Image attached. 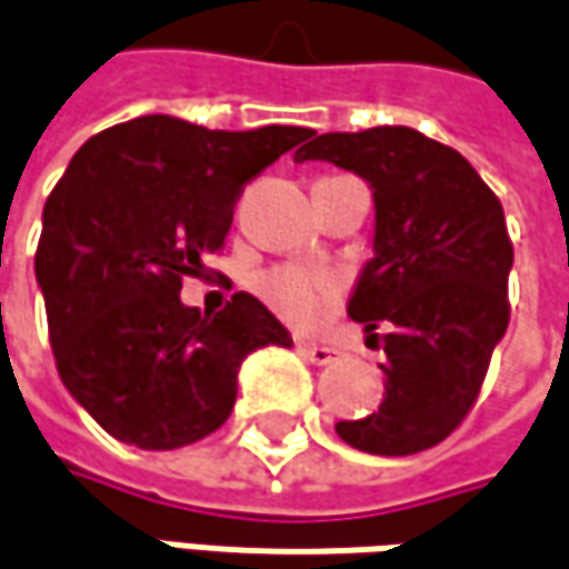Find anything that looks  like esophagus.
<instances>
[{"label":"esophagus","mask_w":569,"mask_h":569,"mask_svg":"<svg viewBox=\"0 0 569 569\" xmlns=\"http://www.w3.org/2000/svg\"><path fill=\"white\" fill-rule=\"evenodd\" d=\"M298 352L307 358V361H313V365H329L332 358L339 356V349L320 346V342H298Z\"/></svg>","instance_id":"esophagus-1"}]
</instances>
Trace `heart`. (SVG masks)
Returning <instances> with one entry per match:
<instances>
[{
    "mask_svg": "<svg viewBox=\"0 0 569 569\" xmlns=\"http://www.w3.org/2000/svg\"><path fill=\"white\" fill-rule=\"evenodd\" d=\"M252 288L281 320L295 327L313 323L327 307L339 300V291H342L332 274L303 269V266H274V269L259 271Z\"/></svg>",
    "mask_w": 569,
    "mask_h": 569,
    "instance_id": "obj_1",
    "label": "heart"
}]
</instances>
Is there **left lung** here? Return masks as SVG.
I'll list each match as a JSON object with an SVG mask.
<instances>
[{"label":"left lung","instance_id":"1","mask_svg":"<svg viewBox=\"0 0 569 569\" xmlns=\"http://www.w3.org/2000/svg\"><path fill=\"white\" fill-rule=\"evenodd\" d=\"M327 159L375 191V259L349 317L383 327V403L336 422L368 455H416L448 439L483 387L509 327L512 240L502 204L458 150L412 128L310 133L295 162Z\"/></svg>","mask_w":569,"mask_h":569}]
</instances>
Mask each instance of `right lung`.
Segmentation results:
<instances>
[{
  "mask_svg": "<svg viewBox=\"0 0 569 569\" xmlns=\"http://www.w3.org/2000/svg\"><path fill=\"white\" fill-rule=\"evenodd\" d=\"M307 128L208 130L143 114L79 147L43 204L34 274L60 381L108 436L169 451L217 432L242 358L291 346L266 303L186 307V278L223 249L233 204Z\"/></svg>",
  "mask_w": 569,
  "mask_h": 569,
  "instance_id": "add662e5",
  "label": "right lung"
}]
</instances>
